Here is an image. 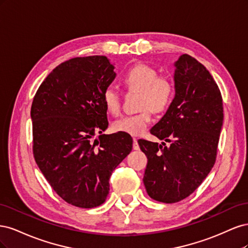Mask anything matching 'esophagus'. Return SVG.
I'll return each mask as SVG.
<instances>
[{"label": "esophagus", "mask_w": 248, "mask_h": 248, "mask_svg": "<svg viewBox=\"0 0 248 248\" xmlns=\"http://www.w3.org/2000/svg\"><path fill=\"white\" fill-rule=\"evenodd\" d=\"M132 148H133V150H139V149H140V146H139V144H138V140H137V139H133Z\"/></svg>", "instance_id": "34e87169"}]
</instances>
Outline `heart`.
I'll list each match as a JSON object with an SVG mask.
<instances>
[{"label": "heart", "instance_id": "heart-1", "mask_svg": "<svg viewBox=\"0 0 248 248\" xmlns=\"http://www.w3.org/2000/svg\"><path fill=\"white\" fill-rule=\"evenodd\" d=\"M124 85L130 91L140 94L139 114L122 117L112 124L116 131L128 133L138 137L144 133L152 122L151 110L162 111L166 109L174 95V85L170 78L158 77L153 67L146 64L133 66L123 77ZM102 99L109 114L118 116L121 111V98L117 90L108 87L104 90Z\"/></svg>", "mask_w": 248, "mask_h": 248}]
</instances>
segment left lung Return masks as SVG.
Listing matches in <instances>:
<instances>
[{
    "mask_svg": "<svg viewBox=\"0 0 248 248\" xmlns=\"http://www.w3.org/2000/svg\"><path fill=\"white\" fill-rule=\"evenodd\" d=\"M174 66L175 97L150 130L170 145L139 141L148 158L146 190L167 204L190 196L212 170L223 122L221 94L206 67L189 55Z\"/></svg>",
    "mask_w": 248,
    "mask_h": 248,
    "instance_id": "left-lung-1",
    "label": "left lung"
}]
</instances>
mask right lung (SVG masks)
Instances as JSON below:
<instances>
[{
	"instance_id": "add662e5",
	"label": "right lung",
	"mask_w": 248,
	"mask_h": 248,
	"mask_svg": "<svg viewBox=\"0 0 248 248\" xmlns=\"http://www.w3.org/2000/svg\"><path fill=\"white\" fill-rule=\"evenodd\" d=\"M114 69L104 56L68 60L43 80L32 103L37 166L60 197L79 208L104 202L112 170L132 149L128 133L102 134L108 126L102 95Z\"/></svg>"
}]
</instances>
